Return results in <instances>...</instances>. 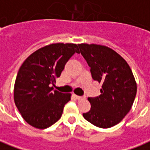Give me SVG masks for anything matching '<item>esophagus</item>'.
I'll list each match as a JSON object with an SVG mask.
<instances>
[{"label":"esophagus","mask_w":150,"mask_h":150,"mask_svg":"<svg viewBox=\"0 0 150 150\" xmlns=\"http://www.w3.org/2000/svg\"><path fill=\"white\" fill-rule=\"evenodd\" d=\"M73 97L75 98L76 100H81V99H83V96H76V95H73Z\"/></svg>","instance_id":"obj_1"}]
</instances>
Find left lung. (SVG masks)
Listing matches in <instances>:
<instances>
[{"mask_svg": "<svg viewBox=\"0 0 150 150\" xmlns=\"http://www.w3.org/2000/svg\"><path fill=\"white\" fill-rule=\"evenodd\" d=\"M80 53L91 68V77L102 83L101 94L89 97V112L83 116L95 126L108 129L128 114L135 100L137 83L129 64L109 47L96 44H79Z\"/></svg>", "mask_w": 150, "mask_h": 150, "instance_id": "1", "label": "left lung"}]
</instances>
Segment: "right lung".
Here are the masks:
<instances>
[{
  "label": "right lung",
  "mask_w": 150,
  "mask_h": 150,
  "mask_svg": "<svg viewBox=\"0 0 150 150\" xmlns=\"http://www.w3.org/2000/svg\"><path fill=\"white\" fill-rule=\"evenodd\" d=\"M75 53H79L76 44H50L31 54L21 66L15 80L14 102L30 125L44 129L61 118L71 94L50 86Z\"/></svg>",
  "instance_id": "add662e5"
}]
</instances>
